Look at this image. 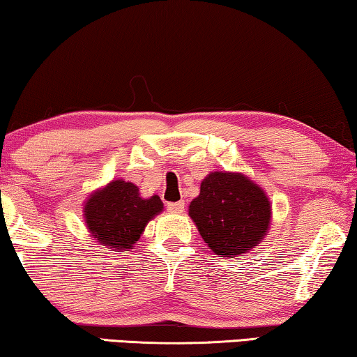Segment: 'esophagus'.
Wrapping results in <instances>:
<instances>
[{"instance_id": "obj_1", "label": "esophagus", "mask_w": 357, "mask_h": 357, "mask_svg": "<svg viewBox=\"0 0 357 357\" xmlns=\"http://www.w3.org/2000/svg\"><path fill=\"white\" fill-rule=\"evenodd\" d=\"M185 209V201H178V203H169L167 211L172 214H182Z\"/></svg>"}]
</instances>
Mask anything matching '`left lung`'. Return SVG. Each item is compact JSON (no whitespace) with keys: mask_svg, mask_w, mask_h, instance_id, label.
<instances>
[{"mask_svg":"<svg viewBox=\"0 0 357 357\" xmlns=\"http://www.w3.org/2000/svg\"><path fill=\"white\" fill-rule=\"evenodd\" d=\"M201 238L219 257H240L271 229L272 204L261 185L241 172L214 170L188 206Z\"/></svg>","mask_w":357,"mask_h":357,"instance_id":"1","label":"left lung"}]
</instances>
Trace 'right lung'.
Listing matches in <instances>:
<instances>
[{"label": "right lung", "instance_id": "obj_1", "mask_svg": "<svg viewBox=\"0 0 357 357\" xmlns=\"http://www.w3.org/2000/svg\"><path fill=\"white\" fill-rule=\"evenodd\" d=\"M164 204L158 195L142 198L135 183L117 178L98 188L85 199L84 219L98 245L107 251L133 250L148 222L161 214Z\"/></svg>", "mask_w": 357, "mask_h": 357}]
</instances>
